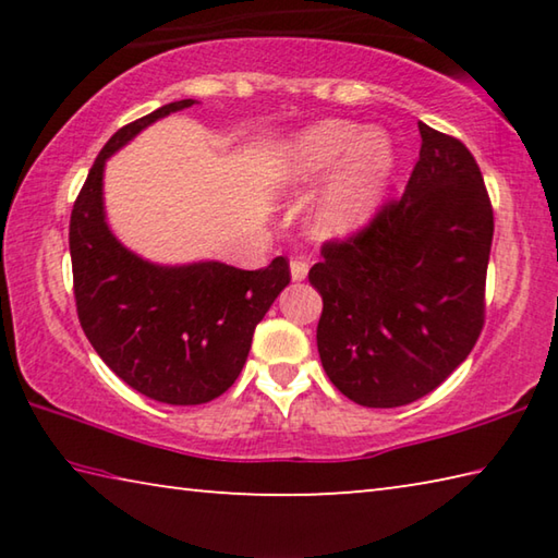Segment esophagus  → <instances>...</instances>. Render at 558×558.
I'll return each mask as SVG.
<instances>
[{"label": "esophagus", "instance_id": "esophagus-1", "mask_svg": "<svg viewBox=\"0 0 558 558\" xmlns=\"http://www.w3.org/2000/svg\"><path fill=\"white\" fill-rule=\"evenodd\" d=\"M307 270H310V266H307V260H302V258H295L290 263V272H292V280H305L307 278Z\"/></svg>", "mask_w": 558, "mask_h": 558}]
</instances>
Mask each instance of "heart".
<instances>
[{
    "mask_svg": "<svg viewBox=\"0 0 558 558\" xmlns=\"http://www.w3.org/2000/svg\"><path fill=\"white\" fill-rule=\"evenodd\" d=\"M337 169L319 194L310 229L319 239L356 233L379 209L393 172V143L384 130H359L349 120H325L280 149L272 182L288 192L307 189Z\"/></svg>",
    "mask_w": 558,
    "mask_h": 558,
    "instance_id": "heart-1",
    "label": "heart"
}]
</instances>
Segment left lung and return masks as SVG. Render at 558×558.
<instances>
[{
  "instance_id": "1",
  "label": "left lung",
  "mask_w": 558,
  "mask_h": 558,
  "mask_svg": "<svg viewBox=\"0 0 558 558\" xmlns=\"http://www.w3.org/2000/svg\"><path fill=\"white\" fill-rule=\"evenodd\" d=\"M403 194L362 229L323 243L310 282L323 295L317 349L349 401L396 409L465 362L485 325L495 216L475 157L418 122Z\"/></svg>"
}]
</instances>
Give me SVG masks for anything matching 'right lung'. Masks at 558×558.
<instances>
[{"label": "right lung", "instance_id": "right-lung-1", "mask_svg": "<svg viewBox=\"0 0 558 558\" xmlns=\"http://www.w3.org/2000/svg\"><path fill=\"white\" fill-rule=\"evenodd\" d=\"M189 106L192 98L169 102L120 128L93 162L69 226L75 310L88 342L128 386L172 405L206 403L231 389L256 325L290 282L286 256L260 270L214 260L162 268L122 248L108 231L106 159L149 122Z\"/></svg>", "mask_w": 558, "mask_h": 558}]
</instances>
